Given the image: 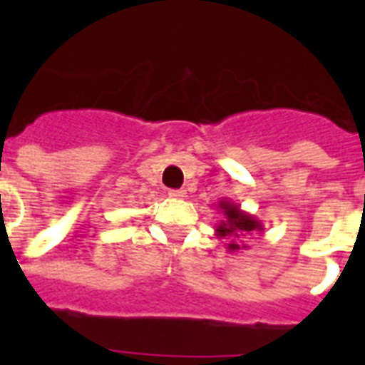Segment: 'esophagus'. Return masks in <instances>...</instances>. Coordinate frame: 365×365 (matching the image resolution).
<instances>
[{
    "label": "esophagus",
    "instance_id": "34e87169",
    "mask_svg": "<svg viewBox=\"0 0 365 365\" xmlns=\"http://www.w3.org/2000/svg\"><path fill=\"white\" fill-rule=\"evenodd\" d=\"M170 197L182 199V197H186V192L185 190H170Z\"/></svg>",
    "mask_w": 365,
    "mask_h": 365
}]
</instances>
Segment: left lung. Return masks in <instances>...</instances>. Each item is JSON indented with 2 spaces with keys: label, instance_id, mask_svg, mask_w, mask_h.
Returning <instances> with one entry per match:
<instances>
[{
  "label": "left lung",
  "instance_id": "1",
  "mask_svg": "<svg viewBox=\"0 0 365 365\" xmlns=\"http://www.w3.org/2000/svg\"><path fill=\"white\" fill-rule=\"evenodd\" d=\"M217 210L221 212L222 219L215 227V235L217 240H227V250L228 252H240V250H247V245L241 243V237L252 235L256 232H263V222L252 214L241 210L240 205L228 201V199H221L217 202Z\"/></svg>",
  "mask_w": 365,
  "mask_h": 365
}]
</instances>
